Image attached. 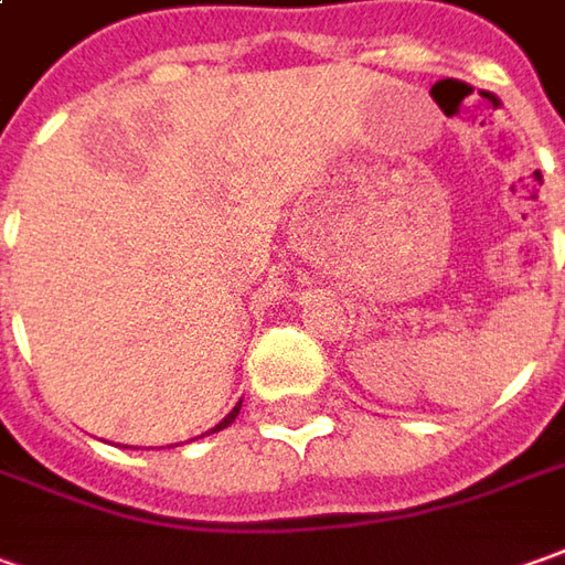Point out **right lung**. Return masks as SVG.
Here are the masks:
<instances>
[{
    "label": "right lung",
    "instance_id": "right-lung-1",
    "mask_svg": "<svg viewBox=\"0 0 565 565\" xmlns=\"http://www.w3.org/2000/svg\"><path fill=\"white\" fill-rule=\"evenodd\" d=\"M238 411H242V401H238V404H236V407H233V411H230V414L223 416L221 423H217V426H214L211 433H221V429H226V426H230V423H233V419H236V416H238ZM211 433H204V435H211Z\"/></svg>",
    "mask_w": 565,
    "mask_h": 565
}]
</instances>
